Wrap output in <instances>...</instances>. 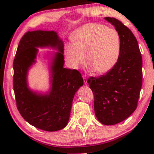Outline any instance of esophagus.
Instances as JSON below:
<instances>
[{"label":"esophagus","instance_id":"esophagus-1","mask_svg":"<svg viewBox=\"0 0 154 154\" xmlns=\"http://www.w3.org/2000/svg\"><path fill=\"white\" fill-rule=\"evenodd\" d=\"M83 82H84V84L88 85V79H87L86 75H83Z\"/></svg>","mask_w":154,"mask_h":154}]
</instances>
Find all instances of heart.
Masks as SVG:
<instances>
[{
  "instance_id": "obj_1",
  "label": "heart",
  "mask_w": 154,
  "mask_h": 154,
  "mask_svg": "<svg viewBox=\"0 0 154 154\" xmlns=\"http://www.w3.org/2000/svg\"><path fill=\"white\" fill-rule=\"evenodd\" d=\"M71 40L72 43L65 47L64 54L72 67H79L85 58L88 69L98 74H105L118 63L121 53V38L114 28L88 23L72 33Z\"/></svg>"
}]
</instances>
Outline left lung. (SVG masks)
Wrapping results in <instances>:
<instances>
[{"label":"left lung","instance_id":"left-lung-1","mask_svg":"<svg viewBox=\"0 0 154 154\" xmlns=\"http://www.w3.org/2000/svg\"><path fill=\"white\" fill-rule=\"evenodd\" d=\"M119 32L121 53L113 69L88 79L94 96V108L98 120L105 125L124 121L136 110L142 86V56L136 37L121 21L105 17Z\"/></svg>","mask_w":154,"mask_h":154}]
</instances>
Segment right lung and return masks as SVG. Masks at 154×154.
Returning <instances> with one entry per match:
<instances>
[{
	"label": "right lung",
	"mask_w": 154,
	"mask_h": 154,
	"mask_svg": "<svg viewBox=\"0 0 154 154\" xmlns=\"http://www.w3.org/2000/svg\"><path fill=\"white\" fill-rule=\"evenodd\" d=\"M59 51L51 67L52 88L46 95L32 92L27 88V72L34 62L38 49L49 46ZM64 44L54 31L26 32L20 39L14 60V90L17 108L28 123L48 132L57 131L69 122L75 94L83 84L76 69L64 68Z\"/></svg>",
	"instance_id": "1"
}]
</instances>
